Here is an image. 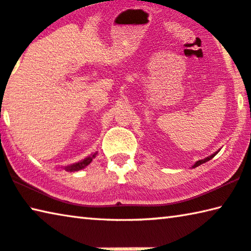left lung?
Instances as JSON below:
<instances>
[{
    "instance_id": "obj_1",
    "label": "left lung",
    "mask_w": 251,
    "mask_h": 251,
    "mask_svg": "<svg viewBox=\"0 0 251 251\" xmlns=\"http://www.w3.org/2000/svg\"><path fill=\"white\" fill-rule=\"evenodd\" d=\"M215 156V153H213V155H211L210 157H207V158H205V159H201V160H199V161H196V163L194 164V166H193V167H198V166H200V165H202V164H204V163H206L207 160H210V159H212V158H213Z\"/></svg>"
}]
</instances>
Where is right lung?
Listing matches in <instances>:
<instances>
[{"mask_svg":"<svg viewBox=\"0 0 251 251\" xmlns=\"http://www.w3.org/2000/svg\"><path fill=\"white\" fill-rule=\"evenodd\" d=\"M95 155H96V153H94L93 156L85 158V159L82 160V161H79V163H76V164H74V165L68 166V167H66V171H68V172H77V171H79V169L85 168L86 166H87L88 164H90L92 160H93V158L95 157Z\"/></svg>","mask_w":251,"mask_h":251,"instance_id":"1","label":"right lung"}]
</instances>
